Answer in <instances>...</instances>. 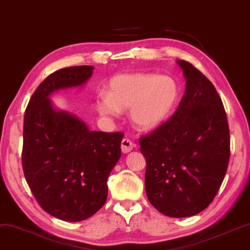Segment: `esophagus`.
<instances>
[{
    "instance_id": "34e87169",
    "label": "esophagus",
    "mask_w": 250,
    "mask_h": 250,
    "mask_svg": "<svg viewBox=\"0 0 250 250\" xmlns=\"http://www.w3.org/2000/svg\"><path fill=\"white\" fill-rule=\"evenodd\" d=\"M134 146H135V144L132 143L130 140H128V138H123L122 142H121V150H122L123 153L130 152Z\"/></svg>"
}]
</instances>
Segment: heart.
<instances>
[{"instance_id":"1","label":"heart","mask_w":250,"mask_h":250,"mask_svg":"<svg viewBox=\"0 0 250 250\" xmlns=\"http://www.w3.org/2000/svg\"><path fill=\"white\" fill-rule=\"evenodd\" d=\"M179 99L180 86L170 76L120 74L110 78L108 90L98 93L96 107L107 118H115L129 108L135 127L152 130L172 115Z\"/></svg>"}]
</instances>
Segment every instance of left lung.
<instances>
[{
	"instance_id": "8db88e82",
	"label": "left lung",
	"mask_w": 250,
	"mask_h": 250,
	"mask_svg": "<svg viewBox=\"0 0 250 250\" xmlns=\"http://www.w3.org/2000/svg\"><path fill=\"white\" fill-rule=\"evenodd\" d=\"M186 91L168 121L140 138L146 159L145 190L163 214L186 218L209 207L229 162V129L213 84L189 62L178 60Z\"/></svg>"
}]
</instances>
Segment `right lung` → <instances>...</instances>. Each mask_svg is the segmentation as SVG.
I'll use <instances>...</instances> for the list:
<instances>
[{"instance_id":"right-lung-1","label":"right lung","mask_w":250,"mask_h":250,"mask_svg":"<svg viewBox=\"0 0 250 250\" xmlns=\"http://www.w3.org/2000/svg\"><path fill=\"white\" fill-rule=\"evenodd\" d=\"M93 67L53 72L31 97L23 130L24 175L38 203L50 216L82 222L107 200V179L121 157L122 132L91 131L77 116L56 109L49 97L81 87Z\"/></svg>"}]
</instances>
